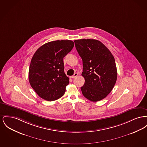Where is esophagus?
<instances>
[{
    "label": "esophagus",
    "instance_id": "34e87169",
    "mask_svg": "<svg viewBox=\"0 0 147 147\" xmlns=\"http://www.w3.org/2000/svg\"><path fill=\"white\" fill-rule=\"evenodd\" d=\"M78 76V74L77 73H74V74L73 75V76H71L70 77V78H74L75 77H77Z\"/></svg>",
    "mask_w": 147,
    "mask_h": 147
}]
</instances>
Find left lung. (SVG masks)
Wrapping results in <instances>:
<instances>
[{"label": "left lung", "instance_id": "left-lung-1", "mask_svg": "<svg viewBox=\"0 0 147 147\" xmlns=\"http://www.w3.org/2000/svg\"><path fill=\"white\" fill-rule=\"evenodd\" d=\"M83 61L82 76L85 79L80 88L83 95L92 102H98L110 93L117 79L114 58L109 50L95 39L74 40Z\"/></svg>", "mask_w": 147, "mask_h": 147}]
</instances>
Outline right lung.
Listing matches in <instances>:
<instances>
[{"mask_svg": "<svg viewBox=\"0 0 147 147\" xmlns=\"http://www.w3.org/2000/svg\"><path fill=\"white\" fill-rule=\"evenodd\" d=\"M71 40L44 44L33 55L29 70V81L40 98L48 101L60 98L65 92L69 79L64 73V57L74 47Z\"/></svg>", "mask_w": 147, "mask_h": 147, "instance_id": "add662e5", "label": "right lung"}]
</instances>
